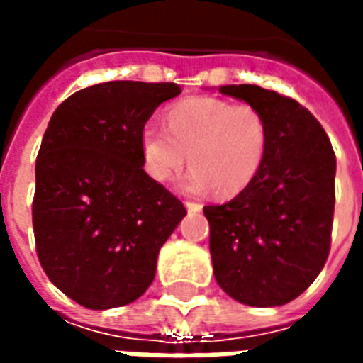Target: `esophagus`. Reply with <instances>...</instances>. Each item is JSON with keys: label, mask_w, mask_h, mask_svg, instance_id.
<instances>
[{"label": "esophagus", "mask_w": 363, "mask_h": 363, "mask_svg": "<svg viewBox=\"0 0 363 363\" xmlns=\"http://www.w3.org/2000/svg\"><path fill=\"white\" fill-rule=\"evenodd\" d=\"M186 210H189V212H200V210H202V204H200V202H186Z\"/></svg>", "instance_id": "1"}]
</instances>
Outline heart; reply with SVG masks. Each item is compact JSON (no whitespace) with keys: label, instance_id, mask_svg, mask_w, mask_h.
<instances>
[{"label":"heart","instance_id":"1","mask_svg":"<svg viewBox=\"0 0 363 363\" xmlns=\"http://www.w3.org/2000/svg\"><path fill=\"white\" fill-rule=\"evenodd\" d=\"M142 161L153 181L169 182L186 161L194 165L182 181L192 194L212 186L221 196L247 189L268 147L264 114L249 103L190 96L167 111V130L147 124L140 138Z\"/></svg>","mask_w":363,"mask_h":363}]
</instances>
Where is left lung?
Returning <instances> with one entry per match:
<instances>
[{
    "mask_svg": "<svg viewBox=\"0 0 363 363\" xmlns=\"http://www.w3.org/2000/svg\"><path fill=\"white\" fill-rule=\"evenodd\" d=\"M220 93L264 114L268 147L247 189L225 204L204 206L213 274L245 305L289 303L328 259L335 151L319 120L291 96L259 85H223Z\"/></svg>",
    "mask_w": 363,
    "mask_h": 363,
    "instance_id": "1",
    "label": "left lung"
}]
</instances>
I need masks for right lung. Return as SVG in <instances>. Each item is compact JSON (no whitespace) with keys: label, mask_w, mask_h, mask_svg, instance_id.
I'll use <instances>...</instances> for the list:
<instances>
[{"label":"right lung","mask_w":363,"mask_h":363,"mask_svg":"<svg viewBox=\"0 0 363 363\" xmlns=\"http://www.w3.org/2000/svg\"><path fill=\"white\" fill-rule=\"evenodd\" d=\"M177 83L106 82L67 96L36 157L33 229L40 267L89 309L135 301L159 249L184 218L173 192L143 171L142 130Z\"/></svg>","instance_id":"1"}]
</instances>
